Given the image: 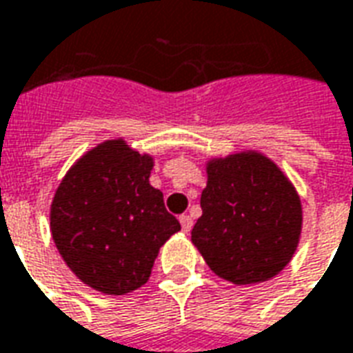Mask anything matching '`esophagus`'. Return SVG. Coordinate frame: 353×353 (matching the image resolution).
I'll return each mask as SVG.
<instances>
[{
  "label": "esophagus",
  "instance_id": "34e87169",
  "mask_svg": "<svg viewBox=\"0 0 353 353\" xmlns=\"http://www.w3.org/2000/svg\"><path fill=\"white\" fill-rule=\"evenodd\" d=\"M180 225H182V231H190L192 230V225H194V220H192V216L190 214H182L180 216Z\"/></svg>",
  "mask_w": 353,
  "mask_h": 353
}]
</instances>
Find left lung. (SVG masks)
Wrapping results in <instances>:
<instances>
[{"label":"left lung","instance_id":"left-lung-1","mask_svg":"<svg viewBox=\"0 0 353 353\" xmlns=\"http://www.w3.org/2000/svg\"><path fill=\"white\" fill-rule=\"evenodd\" d=\"M201 208L192 243L220 279L259 284L292 261L303 230L299 194L261 152L208 159Z\"/></svg>","mask_w":353,"mask_h":353}]
</instances>
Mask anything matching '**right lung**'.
<instances>
[{"label":"right lung","instance_id":"add662e5","mask_svg":"<svg viewBox=\"0 0 353 353\" xmlns=\"http://www.w3.org/2000/svg\"><path fill=\"white\" fill-rule=\"evenodd\" d=\"M154 158L123 139L103 141L74 161L50 205V233L77 279L105 295L135 292L150 279L179 220L150 186Z\"/></svg>","mask_w":353,"mask_h":353}]
</instances>
